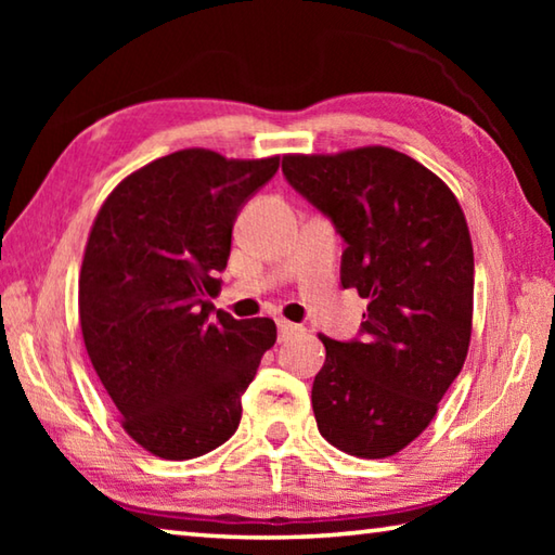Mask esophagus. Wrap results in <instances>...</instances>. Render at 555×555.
<instances>
[{"label": "esophagus", "mask_w": 555, "mask_h": 555, "mask_svg": "<svg viewBox=\"0 0 555 555\" xmlns=\"http://www.w3.org/2000/svg\"><path fill=\"white\" fill-rule=\"evenodd\" d=\"M276 327H279V343H286V340H291V337L300 333V327L288 323V321H279Z\"/></svg>", "instance_id": "34e87169"}]
</instances>
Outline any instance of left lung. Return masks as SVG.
Segmentation results:
<instances>
[{
    "instance_id": "obj_1",
    "label": "left lung",
    "mask_w": 555,
    "mask_h": 555,
    "mask_svg": "<svg viewBox=\"0 0 555 555\" xmlns=\"http://www.w3.org/2000/svg\"><path fill=\"white\" fill-rule=\"evenodd\" d=\"M281 171L335 224L343 286L367 298L360 337L321 335L318 430L347 455L389 457L424 434L465 364L475 286L465 215L436 173L387 146L288 154Z\"/></svg>"
}]
</instances>
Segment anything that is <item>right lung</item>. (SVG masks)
<instances>
[{
  "label": "right lung",
  "mask_w": 555,
  "mask_h": 555,
  "mask_svg": "<svg viewBox=\"0 0 555 555\" xmlns=\"http://www.w3.org/2000/svg\"><path fill=\"white\" fill-rule=\"evenodd\" d=\"M276 171L279 156L237 162L183 149L127 176L92 224L78 291L82 340L121 428L158 457L222 446L276 343L271 318L212 319L208 298L220 294L234 220Z\"/></svg>",
  "instance_id": "1"
}]
</instances>
